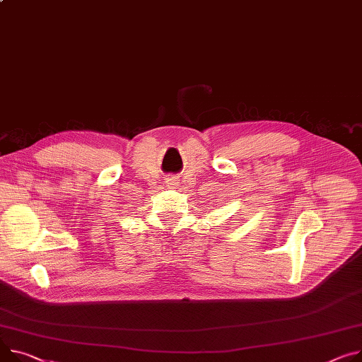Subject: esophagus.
<instances>
[{"mask_svg":"<svg viewBox=\"0 0 362 362\" xmlns=\"http://www.w3.org/2000/svg\"><path fill=\"white\" fill-rule=\"evenodd\" d=\"M172 185H173V183H172Z\"/></svg>","mask_w":362,"mask_h":362,"instance_id":"obj_1","label":"esophagus"}]
</instances>
